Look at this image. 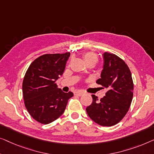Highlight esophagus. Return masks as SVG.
<instances>
[{
    "instance_id": "34e87169",
    "label": "esophagus",
    "mask_w": 154,
    "mask_h": 154,
    "mask_svg": "<svg viewBox=\"0 0 154 154\" xmlns=\"http://www.w3.org/2000/svg\"><path fill=\"white\" fill-rule=\"evenodd\" d=\"M84 94V93L82 92V91H77V92L75 93V96H82V95H83Z\"/></svg>"
}]
</instances>
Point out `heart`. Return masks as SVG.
I'll list each match as a JSON object with an SVG mask.
<instances>
[{"mask_svg":"<svg viewBox=\"0 0 154 154\" xmlns=\"http://www.w3.org/2000/svg\"><path fill=\"white\" fill-rule=\"evenodd\" d=\"M84 62L86 63V64L89 63H94L96 64L97 62H98V56L96 54L92 53V52H87L85 53L83 56Z\"/></svg>","mask_w":154,"mask_h":154,"instance_id":"heart-1","label":"heart"}]
</instances>
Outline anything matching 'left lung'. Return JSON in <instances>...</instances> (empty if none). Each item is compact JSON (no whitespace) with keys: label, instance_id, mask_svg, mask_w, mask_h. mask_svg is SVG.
Segmentation results:
<instances>
[{"label":"left lung","instance_id":"left-lung-1","mask_svg":"<svg viewBox=\"0 0 154 154\" xmlns=\"http://www.w3.org/2000/svg\"><path fill=\"white\" fill-rule=\"evenodd\" d=\"M103 57V70L96 83L107 91L100 100L92 95L93 103L86 110L94 122L112 126L122 120L128 111L133 96V82L124 60L108 52L104 53Z\"/></svg>","mask_w":154,"mask_h":154}]
</instances>
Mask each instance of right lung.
I'll use <instances>...</instances> for the list:
<instances>
[{
	"instance_id": "1",
	"label": "right lung",
	"mask_w": 154,
	"mask_h": 154,
	"mask_svg": "<svg viewBox=\"0 0 154 154\" xmlns=\"http://www.w3.org/2000/svg\"><path fill=\"white\" fill-rule=\"evenodd\" d=\"M70 53L44 54L30 65L23 78L22 91L26 108L35 120L48 124L63 114L71 91L65 93L56 85Z\"/></svg>"
}]
</instances>
